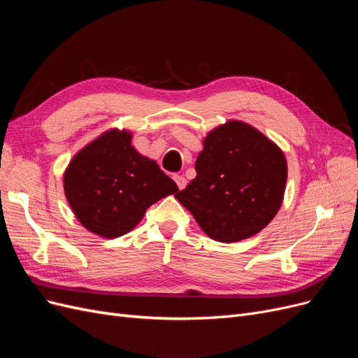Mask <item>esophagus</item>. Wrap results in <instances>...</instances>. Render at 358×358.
Wrapping results in <instances>:
<instances>
[{
  "instance_id": "1",
  "label": "esophagus",
  "mask_w": 358,
  "mask_h": 358,
  "mask_svg": "<svg viewBox=\"0 0 358 358\" xmlns=\"http://www.w3.org/2000/svg\"><path fill=\"white\" fill-rule=\"evenodd\" d=\"M173 179H175V182H176V185H178V188L179 189H183L187 187V179L183 178V176H180V175H175L173 176Z\"/></svg>"
}]
</instances>
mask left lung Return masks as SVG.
Masks as SVG:
<instances>
[{"mask_svg": "<svg viewBox=\"0 0 358 358\" xmlns=\"http://www.w3.org/2000/svg\"><path fill=\"white\" fill-rule=\"evenodd\" d=\"M197 176L175 197L210 239H248L275 218L284 200L287 159L272 140L254 127L229 121L203 142Z\"/></svg>", "mask_w": 358, "mask_h": 358, "instance_id": "1", "label": "left lung"}]
</instances>
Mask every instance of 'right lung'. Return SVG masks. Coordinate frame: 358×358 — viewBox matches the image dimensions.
Returning a JSON list of instances; mask_svg holds the SVG:
<instances>
[{"label":"right lung","mask_w":358,"mask_h":358,"mask_svg":"<svg viewBox=\"0 0 358 358\" xmlns=\"http://www.w3.org/2000/svg\"><path fill=\"white\" fill-rule=\"evenodd\" d=\"M178 191L154 159L137 152L127 129L92 140L64 173V192L76 218L107 239L133 230L149 206Z\"/></svg>","instance_id":"right-lung-1"}]
</instances>
